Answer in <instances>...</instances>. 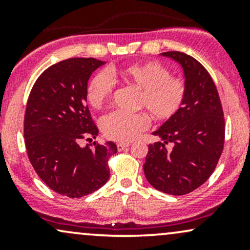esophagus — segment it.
Segmentation results:
<instances>
[{
    "label": "esophagus",
    "mask_w": 250,
    "mask_h": 250,
    "mask_svg": "<svg viewBox=\"0 0 250 250\" xmlns=\"http://www.w3.org/2000/svg\"><path fill=\"white\" fill-rule=\"evenodd\" d=\"M129 146H130V143H129V142H119V143H117V149L121 151V150H123V149L128 148Z\"/></svg>",
    "instance_id": "esophagus-1"
}]
</instances>
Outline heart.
<instances>
[{
    "label": "heart",
    "instance_id": "b5f03b06",
    "mask_svg": "<svg viewBox=\"0 0 250 250\" xmlns=\"http://www.w3.org/2000/svg\"><path fill=\"white\" fill-rule=\"evenodd\" d=\"M114 82L139 90L136 107L147 110L155 121L165 122L176 115L187 96V84L181 77L170 76L165 65L155 61L135 63L123 68H110L96 74L85 89V99L100 109L110 100ZM149 125L145 113L113 111L102 119L101 128L108 139L129 142Z\"/></svg>",
    "mask_w": 250,
    "mask_h": 250
}]
</instances>
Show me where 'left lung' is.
<instances>
[{
    "label": "left lung",
    "instance_id": "left-lung-1",
    "mask_svg": "<svg viewBox=\"0 0 250 250\" xmlns=\"http://www.w3.org/2000/svg\"><path fill=\"white\" fill-rule=\"evenodd\" d=\"M161 55L181 64L187 96L179 113L153 133L162 141L149 145L143 170L157 190L185 195L213 174L225 145V117L216 85L197 60L181 51Z\"/></svg>",
    "mask_w": 250,
    "mask_h": 250
}]
</instances>
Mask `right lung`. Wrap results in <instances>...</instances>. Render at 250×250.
I'll list each match as a JSON object with an SVG mask.
<instances>
[{"mask_svg":"<svg viewBox=\"0 0 250 250\" xmlns=\"http://www.w3.org/2000/svg\"><path fill=\"white\" fill-rule=\"evenodd\" d=\"M104 64L75 57L45 69L33 85L24 114V143L37 175L51 190L79 197L94 193L109 179L114 142L82 147L99 129L90 116L85 89L91 73Z\"/></svg>","mask_w":250,"mask_h":250,"instance_id":"1","label":"right lung"}]
</instances>
